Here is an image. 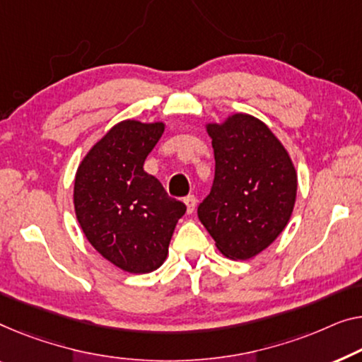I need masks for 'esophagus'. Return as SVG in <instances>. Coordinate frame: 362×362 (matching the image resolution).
I'll list each match as a JSON object with an SVG mask.
<instances>
[{
    "label": "esophagus",
    "instance_id": "obj_1",
    "mask_svg": "<svg viewBox=\"0 0 362 362\" xmlns=\"http://www.w3.org/2000/svg\"><path fill=\"white\" fill-rule=\"evenodd\" d=\"M183 202H185V204H187V211H188V213L195 211L197 203H198V199H197L195 195H188L185 199H183Z\"/></svg>",
    "mask_w": 362,
    "mask_h": 362
}]
</instances>
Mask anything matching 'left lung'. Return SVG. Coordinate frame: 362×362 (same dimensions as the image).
<instances>
[{
    "mask_svg": "<svg viewBox=\"0 0 362 362\" xmlns=\"http://www.w3.org/2000/svg\"><path fill=\"white\" fill-rule=\"evenodd\" d=\"M214 180L198 218L230 260H249L283 233L298 192V175L281 141L258 118L234 113L208 123Z\"/></svg>",
    "mask_w": 362,
    "mask_h": 362,
    "instance_id": "obj_1",
    "label": "left lung"
}]
</instances>
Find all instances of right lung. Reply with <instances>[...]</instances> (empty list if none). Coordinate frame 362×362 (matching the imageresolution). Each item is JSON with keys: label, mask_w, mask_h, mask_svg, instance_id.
Listing matches in <instances>:
<instances>
[{"label": "right lung", "mask_w": 362, "mask_h": 362, "mask_svg": "<svg viewBox=\"0 0 362 362\" xmlns=\"http://www.w3.org/2000/svg\"><path fill=\"white\" fill-rule=\"evenodd\" d=\"M164 128L163 122L117 123L84 156L74 179V211L86 239L128 273L163 265L177 221L187 211L143 169Z\"/></svg>", "instance_id": "right-lung-1"}]
</instances>
